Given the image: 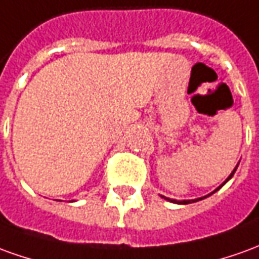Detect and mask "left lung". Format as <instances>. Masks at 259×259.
I'll return each instance as SVG.
<instances>
[{
  "mask_svg": "<svg viewBox=\"0 0 259 259\" xmlns=\"http://www.w3.org/2000/svg\"><path fill=\"white\" fill-rule=\"evenodd\" d=\"M237 167H238V165H237ZM237 167L234 168V169H233V172H231L230 175H229V178H227V180L224 181L223 184H222V185L219 186L218 189H214V191H213V192H211V193H214V192H216V191H219V189H220V188H222V186H223L224 184H226V182H227V181H229V180H231V177H233V175H234V172H236ZM211 193H209V195H206V196H203V198H199V199H192V200H175V199H168V198H165V196H161V198L167 199V200H171V202H174V203H184V205H185V203H192V202H198V200H202V199H205V198H207V196H210Z\"/></svg>",
  "mask_w": 259,
  "mask_h": 259,
  "instance_id": "8db88e82",
  "label": "left lung"
}]
</instances>
